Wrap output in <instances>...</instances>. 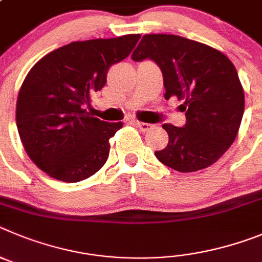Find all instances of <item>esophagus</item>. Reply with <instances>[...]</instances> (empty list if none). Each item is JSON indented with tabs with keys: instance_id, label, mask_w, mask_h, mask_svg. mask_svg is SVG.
<instances>
[{
	"instance_id": "esophagus-1",
	"label": "esophagus",
	"mask_w": 262,
	"mask_h": 262,
	"mask_svg": "<svg viewBox=\"0 0 262 262\" xmlns=\"http://www.w3.org/2000/svg\"><path fill=\"white\" fill-rule=\"evenodd\" d=\"M134 125H137L142 132H147L152 128L151 124H147V122H141V121H133Z\"/></svg>"
}]
</instances>
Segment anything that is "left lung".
<instances>
[{
	"label": "left lung",
	"instance_id": "8db88e82",
	"mask_svg": "<svg viewBox=\"0 0 262 262\" xmlns=\"http://www.w3.org/2000/svg\"><path fill=\"white\" fill-rule=\"evenodd\" d=\"M132 60H151L163 74L164 98L183 99L187 122L163 124L168 145L155 157L172 169L194 172L215 163L236 138L244 91L236 69L222 52L178 35H145Z\"/></svg>",
	"mask_w": 262,
	"mask_h": 262
}]
</instances>
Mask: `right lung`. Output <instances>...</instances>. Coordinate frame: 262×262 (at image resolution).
<instances>
[{
	"mask_svg": "<svg viewBox=\"0 0 262 262\" xmlns=\"http://www.w3.org/2000/svg\"><path fill=\"white\" fill-rule=\"evenodd\" d=\"M140 37L74 41L28 72L16 100V126L28 157L51 178L77 183L104 166L108 141L122 122L102 121L83 108L103 89L111 65L128 57Z\"/></svg>",
	"mask_w": 262,
	"mask_h": 262,
	"instance_id": "right-lung-1",
	"label": "right lung"
}]
</instances>
